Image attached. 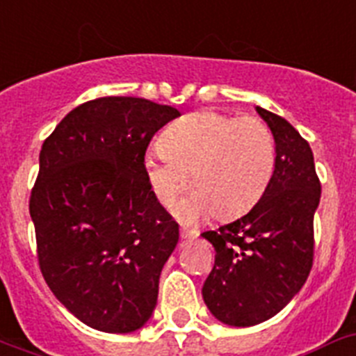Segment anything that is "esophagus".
I'll return each mask as SVG.
<instances>
[{"label": "esophagus", "instance_id": "obj_1", "mask_svg": "<svg viewBox=\"0 0 356 356\" xmlns=\"http://www.w3.org/2000/svg\"><path fill=\"white\" fill-rule=\"evenodd\" d=\"M197 235H199V234H197L195 229L181 228V238H183V241H190V238H195Z\"/></svg>", "mask_w": 356, "mask_h": 356}]
</instances>
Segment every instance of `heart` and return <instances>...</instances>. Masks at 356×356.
Listing matches in <instances>:
<instances>
[{
    "mask_svg": "<svg viewBox=\"0 0 356 356\" xmlns=\"http://www.w3.org/2000/svg\"><path fill=\"white\" fill-rule=\"evenodd\" d=\"M159 146L161 152L146 155V179L155 199L172 208L192 175L195 192L181 208L186 219L248 211L270 184L277 159L273 132L262 119L213 110L170 124Z\"/></svg>",
    "mask_w": 356,
    "mask_h": 356,
    "instance_id": "1",
    "label": "heart"
}]
</instances>
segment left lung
Listing matches in <instances>:
<instances>
[{
	"label": "left lung",
	"mask_w": 356,
	"mask_h": 356,
	"mask_svg": "<svg viewBox=\"0 0 356 356\" xmlns=\"http://www.w3.org/2000/svg\"><path fill=\"white\" fill-rule=\"evenodd\" d=\"M277 159L261 201L234 222L201 234L215 250L202 298L215 318L246 327L268 321L300 291L315 257L321 181L313 152L284 118L257 106Z\"/></svg>",
	"instance_id": "8db88e82"
}]
</instances>
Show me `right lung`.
I'll use <instances>...</instances> for the list:
<instances>
[{
  "mask_svg": "<svg viewBox=\"0 0 356 356\" xmlns=\"http://www.w3.org/2000/svg\"><path fill=\"white\" fill-rule=\"evenodd\" d=\"M179 110L141 97H97L44 139L31 193L44 282L83 324L139 330L154 312L179 224L152 192L146 148Z\"/></svg>",
  "mask_w": 356,
  "mask_h": 356,
  "instance_id": "obj_1",
  "label": "right lung"
}]
</instances>
